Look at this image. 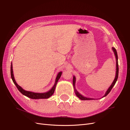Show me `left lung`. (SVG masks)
Masks as SVG:
<instances>
[{"label": "left lung", "instance_id": "obj_1", "mask_svg": "<svg viewBox=\"0 0 130 130\" xmlns=\"http://www.w3.org/2000/svg\"><path fill=\"white\" fill-rule=\"evenodd\" d=\"M112 50H113V52L114 53V54L115 55V57H116V76H115V79L113 81V82H112V84H111V86L109 87V88L108 89V90H107V91L106 92L105 95L103 96V97L106 96V95L108 94L110 91H111V90L112 89V87H114V86L115 84L116 81H117V80L118 78V56H117V52H116V50L115 48L114 47H112ZM75 77L74 76H73V87H74V90H75V94L76 95V96L82 100H93L94 99H92V98H87V97H83L82 95H81L80 93H78L77 91L75 89Z\"/></svg>", "mask_w": 130, "mask_h": 130}]
</instances>
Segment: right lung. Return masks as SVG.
<instances>
[{"label":"right lung","mask_w":130,"mask_h":130,"mask_svg":"<svg viewBox=\"0 0 130 130\" xmlns=\"http://www.w3.org/2000/svg\"><path fill=\"white\" fill-rule=\"evenodd\" d=\"M61 73H62V72H59V73L57 75V77H56V80H55V83L54 86L48 92H44V93H36V92H30V91H26V90H24L23 88L21 87L19 85H18V84H17V83L16 82L14 78V74H13L12 63H11V67H10L11 77H12V80H13L14 83L15 84L16 87H17V88L18 89V90H19L21 93H22L23 95H25V96H26L27 97H29L31 99H47V98H49L50 97H51L52 95L53 94V93H54L56 84H57L58 80L61 75Z\"/></svg>","instance_id":"obj_1"}]
</instances>
